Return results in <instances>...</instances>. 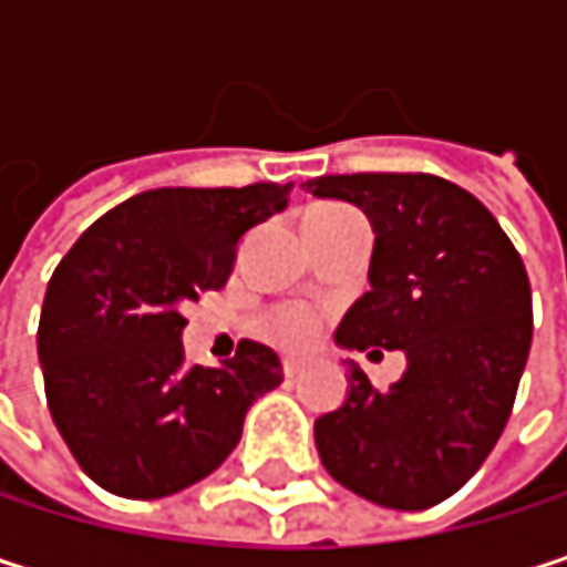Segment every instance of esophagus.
I'll return each instance as SVG.
<instances>
[{"mask_svg": "<svg viewBox=\"0 0 567 567\" xmlns=\"http://www.w3.org/2000/svg\"><path fill=\"white\" fill-rule=\"evenodd\" d=\"M301 364H305V361H301V358H295V354H285V358H282V371H285V378H295V374H298V371H301Z\"/></svg>", "mask_w": 567, "mask_h": 567, "instance_id": "1", "label": "esophagus"}]
</instances>
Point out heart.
<instances>
[{"instance_id": "obj_1", "label": "heart", "mask_w": 567, "mask_h": 567, "mask_svg": "<svg viewBox=\"0 0 567 567\" xmlns=\"http://www.w3.org/2000/svg\"><path fill=\"white\" fill-rule=\"evenodd\" d=\"M341 206H315L308 216H318V213H338ZM315 328H318V318H315V311H308V308H285L276 315V334L288 341V344H301V341H308L311 334H315Z\"/></svg>"}]
</instances>
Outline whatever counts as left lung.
Instances as JSON below:
<instances>
[{"label":"left lung","instance_id":"left-lung-1","mask_svg":"<svg viewBox=\"0 0 567 567\" xmlns=\"http://www.w3.org/2000/svg\"><path fill=\"white\" fill-rule=\"evenodd\" d=\"M358 206L374 229L364 291L334 331L344 351H403L391 388L354 364L338 410L315 420L324 470L388 509L450 499L506 430L532 348L525 266L466 189L430 173H351L301 183Z\"/></svg>","mask_w":567,"mask_h":567}]
</instances>
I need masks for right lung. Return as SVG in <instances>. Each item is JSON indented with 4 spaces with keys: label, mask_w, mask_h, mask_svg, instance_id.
Segmentation results:
<instances>
[{
    "label": "right lung",
    "mask_w": 567,
    "mask_h": 567,
    "mask_svg": "<svg viewBox=\"0 0 567 567\" xmlns=\"http://www.w3.org/2000/svg\"><path fill=\"white\" fill-rule=\"evenodd\" d=\"M291 183L164 186L104 213L58 262L39 361L61 440L124 499H164L236 450L249 406L282 384L279 354L243 341L186 364L183 305L233 276L243 236L282 213Z\"/></svg>",
    "instance_id": "1"
}]
</instances>
